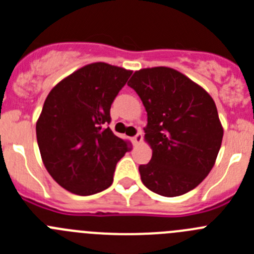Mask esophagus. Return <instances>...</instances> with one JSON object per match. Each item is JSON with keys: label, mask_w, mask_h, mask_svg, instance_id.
Segmentation results:
<instances>
[{"label": "esophagus", "mask_w": 254, "mask_h": 254, "mask_svg": "<svg viewBox=\"0 0 254 254\" xmlns=\"http://www.w3.org/2000/svg\"><path fill=\"white\" fill-rule=\"evenodd\" d=\"M131 141H132V143H133L134 146H136V145H138V143L142 141V133H141V131H138L137 133H136V136H133V137L131 138Z\"/></svg>", "instance_id": "obj_1"}]
</instances>
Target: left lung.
<instances>
[{
    "label": "left lung",
    "instance_id": "obj_1",
    "mask_svg": "<svg viewBox=\"0 0 254 254\" xmlns=\"http://www.w3.org/2000/svg\"><path fill=\"white\" fill-rule=\"evenodd\" d=\"M147 112L150 163L141 181L164 197L190 192L207 177L223 141L216 105L202 87L169 67L136 71L128 81Z\"/></svg>",
    "mask_w": 254,
    "mask_h": 254
}]
</instances>
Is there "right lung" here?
Instances as JSON below:
<instances>
[{"label": "right lung", "instance_id": "add662e5", "mask_svg": "<svg viewBox=\"0 0 254 254\" xmlns=\"http://www.w3.org/2000/svg\"><path fill=\"white\" fill-rule=\"evenodd\" d=\"M131 71L98 62L58 82L37 122L40 155L52 178L80 196L107 190L131 142L108 127L111 107Z\"/></svg>", "mask_w": 254, "mask_h": 254}]
</instances>
